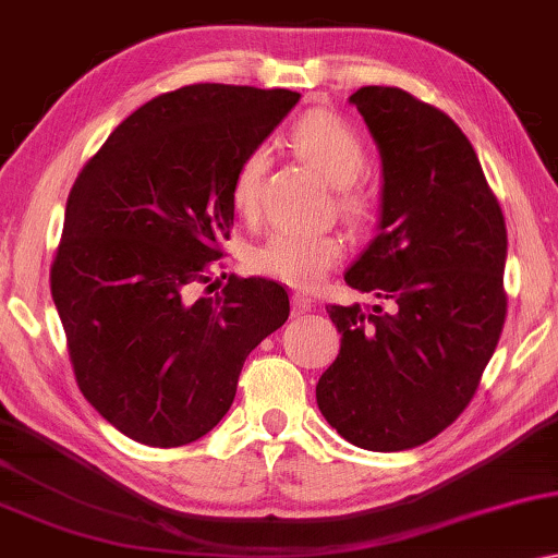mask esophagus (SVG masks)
<instances>
[{
  "mask_svg": "<svg viewBox=\"0 0 558 558\" xmlns=\"http://www.w3.org/2000/svg\"><path fill=\"white\" fill-rule=\"evenodd\" d=\"M312 306H314V302L306 294H294V296H291V312H294L296 316L312 312Z\"/></svg>",
  "mask_w": 558,
  "mask_h": 558,
  "instance_id": "34e87169",
  "label": "esophagus"
}]
</instances>
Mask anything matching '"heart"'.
Returning <instances> with one entry per match:
<instances>
[{"instance_id":"heart-1","label":"heart","mask_w":558,"mask_h":558,"mask_svg":"<svg viewBox=\"0 0 558 558\" xmlns=\"http://www.w3.org/2000/svg\"><path fill=\"white\" fill-rule=\"evenodd\" d=\"M296 149L341 190V209L351 219H364L368 202L354 184L366 167V151L359 134L331 111H308L291 132ZM269 151L254 147L244 154L231 179V199L236 209L252 214L259 204L264 171ZM344 254V242L329 231H308L299 227L271 229L259 244L252 246L250 264L254 271L284 281L289 287L308 289L319 284L333 264Z\"/></svg>"}]
</instances>
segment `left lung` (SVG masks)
<instances>
[{
    "label": "left lung",
    "instance_id": "1",
    "mask_svg": "<svg viewBox=\"0 0 558 558\" xmlns=\"http://www.w3.org/2000/svg\"><path fill=\"white\" fill-rule=\"evenodd\" d=\"M349 105L381 157L379 234L344 281L381 304L329 306L341 333L316 404L349 444L404 451L469 407L507 319V225L466 134L397 87Z\"/></svg>",
    "mask_w": 558,
    "mask_h": 558
}]
</instances>
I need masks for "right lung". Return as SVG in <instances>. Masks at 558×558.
<instances>
[{
    "mask_svg": "<svg viewBox=\"0 0 558 558\" xmlns=\"http://www.w3.org/2000/svg\"><path fill=\"white\" fill-rule=\"evenodd\" d=\"M299 97L231 84L161 94L76 177L51 299L84 399L134 441L169 449L209 434L246 356L289 319L277 281L229 277L214 296L194 289L209 284L231 236L239 161Z\"/></svg>",
    "mask_w": 558,
    "mask_h": 558,
    "instance_id": "obj_1",
    "label": "right lung"
}]
</instances>
